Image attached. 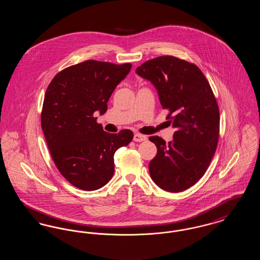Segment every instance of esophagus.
<instances>
[{
    "label": "esophagus",
    "instance_id": "34e87169",
    "mask_svg": "<svg viewBox=\"0 0 260 260\" xmlns=\"http://www.w3.org/2000/svg\"><path fill=\"white\" fill-rule=\"evenodd\" d=\"M147 139L146 136H143V135H140V134H136L134 136V140L136 142H141V141H145Z\"/></svg>",
    "mask_w": 260,
    "mask_h": 260
}]
</instances>
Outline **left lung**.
Segmentation results:
<instances>
[{
    "label": "left lung",
    "instance_id": "left-lung-1",
    "mask_svg": "<svg viewBox=\"0 0 260 260\" xmlns=\"http://www.w3.org/2000/svg\"><path fill=\"white\" fill-rule=\"evenodd\" d=\"M136 72L156 87L175 128L169 143L159 136L149 137L157 146V155L149 162L151 178L165 191H184L198 182L215 153L219 136L216 99L198 66L172 55L144 62Z\"/></svg>",
    "mask_w": 260,
    "mask_h": 260
}]
</instances>
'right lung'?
I'll list each match as a JSON object with an SVG mask.
<instances>
[{
  "label": "right lung",
  "instance_id": "right-lung-1",
  "mask_svg": "<svg viewBox=\"0 0 260 260\" xmlns=\"http://www.w3.org/2000/svg\"><path fill=\"white\" fill-rule=\"evenodd\" d=\"M131 63L87 60L55 75L47 88L41 124L51 158L72 185L93 191L114 174V154L134 138L129 129L108 134L93 114L103 115Z\"/></svg>",
  "mask_w": 260,
  "mask_h": 260
}]
</instances>
